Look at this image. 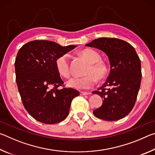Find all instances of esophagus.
<instances>
[{
    "instance_id": "1",
    "label": "esophagus",
    "mask_w": 155,
    "mask_h": 155,
    "mask_svg": "<svg viewBox=\"0 0 155 155\" xmlns=\"http://www.w3.org/2000/svg\"><path fill=\"white\" fill-rule=\"evenodd\" d=\"M80 94L81 96H85V95H88L89 93L87 92H85V91H81Z\"/></svg>"
}]
</instances>
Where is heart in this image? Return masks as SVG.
<instances>
[{"instance_id": "heart-1", "label": "heart", "mask_w": 155, "mask_h": 155, "mask_svg": "<svg viewBox=\"0 0 155 155\" xmlns=\"http://www.w3.org/2000/svg\"><path fill=\"white\" fill-rule=\"evenodd\" d=\"M80 54L90 63L86 70L85 77H73L68 81L70 87L77 90H88L95 85L98 81L103 79L108 73V66L101 60V57L98 52L90 48H85L80 52ZM56 69L63 77L68 78L70 76V57L67 53L63 54L56 59Z\"/></svg>"}]
</instances>
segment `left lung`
Masks as SVG:
<instances>
[{
  "label": "left lung",
  "mask_w": 155,
  "mask_h": 155,
  "mask_svg": "<svg viewBox=\"0 0 155 155\" xmlns=\"http://www.w3.org/2000/svg\"><path fill=\"white\" fill-rule=\"evenodd\" d=\"M85 46L105 52L111 65L106 82L92 92L103 99L102 106L93 111L94 115L107 121L123 118L133 109L140 87V57L130 44L117 38H98Z\"/></svg>",
  "instance_id": "left-lung-1"
}]
</instances>
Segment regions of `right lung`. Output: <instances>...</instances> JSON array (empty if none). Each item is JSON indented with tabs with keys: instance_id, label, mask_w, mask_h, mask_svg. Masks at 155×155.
I'll list each match as a JSON object with an SVG mask.
<instances>
[{
	"instance_id": "right-lung-1",
	"label": "right lung",
	"mask_w": 155,
	"mask_h": 155,
	"mask_svg": "<svg viewBox=\"0 0 155 155\" xmlns=\"http://www.w3.org/2000/svg\"><path fill=\"white\" fill-rule=\"evenodd\" d=\"M76 46H61L54 41L34 40L25 44L15 61V80L23 105L34 119L44 124L66 118L72 99L79 95L72 88H62L56 59Z\"/></svg>"
}]
</instances>
